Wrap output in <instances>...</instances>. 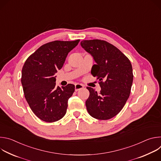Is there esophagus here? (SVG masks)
Masks as SVG:
<instances>
[{
  "label": "esophagus",
  "mask_w": 161,
  "mask_h": 161,
  "mask_svg": "<svg viewBox=\"0 0 161 161\" xmlns=\"http://www.w3.org/2000/svg\"><path fill=\"white\" fill-rule=\"evenodd\" d=\"M84 87V86L81 84H79V83H77L75 85V91H78L79 90L83 88Z\"/></svg>",
  "instance_id": "obj_1"
}]
</instances>
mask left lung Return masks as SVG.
Segmentation results:
<instances>
[{
	"label": "left lung",
	"instance_id": "obj_1",
	"mask_svg": "<svg viewBox=\"0 0 161 161\" xmlns=\"http://www.w3.org/2000/svg\"><path fill=\"white\" fill-rule=\"evenodd\" d=\"M81 46L96 62L91 74L99 80L101 88L98 94L86 87L90 92L85 103L86 109L96 119H110L122 110L129 97L133 81L131 63L122 52L106 41L83 40Z\"/></svg>",
	"mask_w": 161,
	"mask_h": 161
}]
</instances>
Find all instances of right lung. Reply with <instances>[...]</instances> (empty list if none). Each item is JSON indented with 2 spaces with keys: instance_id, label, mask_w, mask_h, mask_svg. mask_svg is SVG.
<instances>
[{
  "instance_id": "add662e5",
  "label": "right lung",
  "mask_w": 161,
  "mask_h": 161,
  "mask_svg": "<svg viewBox=\"0 0 161 161\" xmlns=\"http://www.w3.org/2000/svg\"><path fill=\"white\" fill-rule=\"evenodd\" d=\"M79 42L80 39L46 43L30 55L23 66L21 81L25 97L33 113L42 121L54 122L66 113L68 99L75 86L73 84L57 86L54 75Z\"/></svg>"
}]
</instances>
